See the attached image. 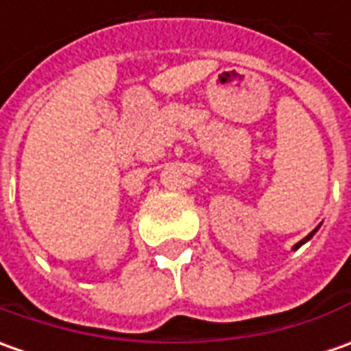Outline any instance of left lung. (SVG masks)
Wrapping results in <instances>:
<instances>
[{
	"label": "left lung",
	"instance_id": "8db88e82",
	"mask_svg": "<svg viewBox=\"0 0 351 351\" xmlns=\"http://www.w3.org/2000/svg\"><path fill=\"white\" fill-rule=\"evenodd\" d=\"M315 230H317V228H315ZM315 230H313V232H309V234H307V236H306V238H304V240H300V242H298V244H295V245H294V250H298V247H300V245H302V244H306L307 240H309V238H311V236L315 234Z\"/></svg>",
	"mask_w": 351,
	"mask_h": 351
}]
</instances>
